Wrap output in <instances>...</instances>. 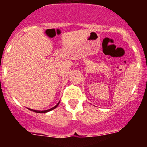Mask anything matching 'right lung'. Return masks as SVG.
Wrapping results in <instances>:
<instances>
[{
    "instance_id": "1",
    "label": "right lung",
    "mask_w": 147,
    "mask_h": 147,
    "mask_svg": "<svg viewBox=\"0 0 147 147\" xmlns=\"http://www.w3.org/2000/svg\"><path fill=\"white\" fill-rule=\"evenodd\" d=\"M59 102L57 104V105H56V106H54V107H52V108L49 109V110H32V109H29L30 110H32V111H33V112H35V113H47V112H49V111H51V110H54V109H55L56 107H57L58 105H59Z\"/></svg>"
}]
</instances>
